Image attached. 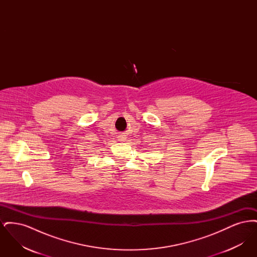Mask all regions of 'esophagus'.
<instances>
[{"mask_svg": "<svg viewBox=\"0 0 257 257\" xmlns=\"http://www.w3.org/2000/svg\"><path fill=\"white\" fill-rule=\"evenodd\" d=\"M117 138H118V141H119V142H125V141H126V139H127L126 135L124 134L119 135Z\"/></svg>", "mask_w": 257, "mask_h": 257, "instance_id": "esophagus-1", "label": "esophagus"}]
</instances>
